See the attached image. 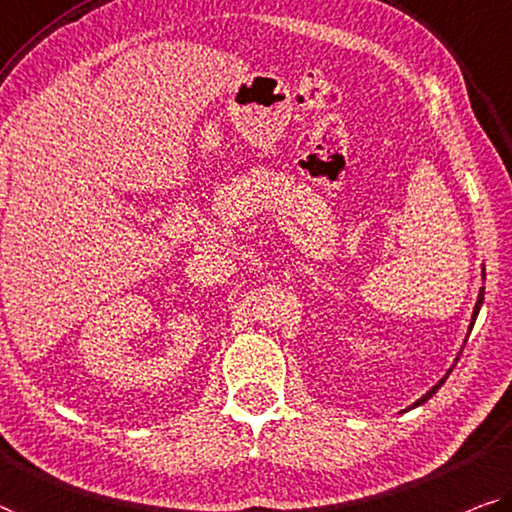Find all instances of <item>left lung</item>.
Segmentation results:
<instances>
[{"mask_svg":"<svg viewBox=\"0 0 512 512\" xmlns=\"http://www.w3.org/2000/svg\"><path fill=\"white\" fill-rule=\"evenodd\" d=\"M483 295H485V290L481 288V293H478V302H476V306H474V316H471V325H469V329H471V327H474V322H476V316H478V311H481V304H483ZM458 359H460V357H458ZM453 366H455V364H453ZM451 371H453V368H448V373H446V375L442 377V380H439V382L435 384V387H432V389H430V391L426 393V396H421L419 400H416V403H414L412 407H419V405H423V403H426V400H428V398H432V396H435V393L439 391V387H442V384L446 382V377H448V375H451Z\"/></svg>","mask_w":512,"mask_h":512,"instance_id":"left-lung-1","label":"left lung"}]
</instances>
